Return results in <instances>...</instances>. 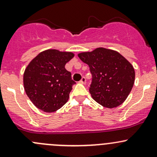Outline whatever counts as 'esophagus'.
<instances>
[{
  "mask_svg": "<svg viewBox=\"0 0 157 157\" xmlns=\"http://www.w3.org/2000/svg\"><path fill=\"white\" fill-rule=\"evenodd\" d=\"M79 82H80L81 84H83V85H85V84H86V78H85V77H82V79H81V81Z\"/></svg>",
  "mask_w": 157,
  "mask_h": 157,
  "instance_id": "esophagus-1",
  "label": "esophagus"
}]
</instances>
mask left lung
<instances>
[{"mask_svg": "<svg viewBox=\"0 0 157 157\" xmlns=\"http://www.w3.org/2000/svg\"><path fill=\"white\" fill-rule=\"evenodd\" d=\"M78 58L90 68L92 80L89 91L92 98L109 109L121 105L134 85L132 64L117 52L104 48L78 54Z\"/></svg>", "mask_w": 157, "mask_h": 157, "instance_id": "obj_1", "label": "left lung"}]
</instances>
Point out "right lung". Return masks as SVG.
<instances>
[{
    "label": "right lung",
    "mask_w": 157,
    "mask_h": 157,
    "mask_svg": "<svg viewBox=\"0 0 157 157\" xmlns=\"http://www.w3.org/2000/svg\"><path fill=\"white\" fill-rule=\"evenodd\" d=\"M73 57L72 52L48 49L39 54L27 67L23 79L25 90L39 109L53 112L68 101L75 82L65 65Z\"/></svg>",
    "instance_id": "1"
}]
</instances>
